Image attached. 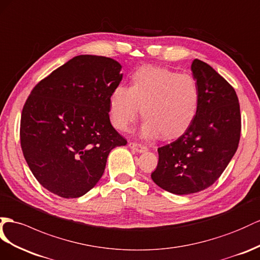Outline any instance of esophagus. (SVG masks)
<instances>
[{
    "mask_svg": "<svg viewBox=\"0 0 260 260\" xmlns=\"http://www.w3.org/2000/svg\"><path fill=\"white\" fill-rule=\"evenodd\" d=\"M128 146H129L131 149H133L134 151H137V152H145V151H147V147H146V146L143 145V144L131 142V143L128 144Z\"/></svg>",
    "mask_w": 260,
    "mask_h": 260,
    "instance_id": "34e87169",
    "label": "esophagus"
}]
</instances>
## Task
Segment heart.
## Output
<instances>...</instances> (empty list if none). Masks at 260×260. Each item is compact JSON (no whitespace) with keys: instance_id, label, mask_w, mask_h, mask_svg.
<instances>
[{"instance_id":"1","label":"heart","mask_w":260,"mask_h":260,"mask_svg":"<svg viewBox=\"0 0 260 260\" xmlns=\"http://www.w3.org/2000/svg\"><path fill=\"white\" fill-rule=\"evenodd\" d=\"M200 89L193 77L164 67L144 66L129 78L128 88L117 86L109 100L112 124L127 132L138 117L145 119V136L180 137L193 124L200 105Z\"/></svg>"}]
</instances>
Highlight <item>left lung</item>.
Segmentation results:
<instances>
[{"instance_id": "obj_1", "label": "left lung", "mask_w": 260, "mask_h": 260, "mask_svg": "<svg viewBox=\"0 0 260 260\" xmlns=\"http://www.w3.org/2000/svg\"><path fill=\"white\" fill-rule=\"evenodd\" d=\"M200 89L198 115L177 141L158 148L151 179L175 194H191L211 187L235 155L241 138V110L234 88L208 63L191 64Z\"/></svg>"}]
</instances>
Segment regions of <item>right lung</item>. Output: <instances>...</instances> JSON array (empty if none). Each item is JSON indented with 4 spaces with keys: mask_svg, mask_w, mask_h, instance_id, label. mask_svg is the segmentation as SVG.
I'll return each mask as SVG.
<instances>
[{
    "mask_svg": "<svg viewBox=\"0 0 260 260\" xmlns=\"http://www.w3.org/2000/svg\"><path fill=\"white\" fill-rule=\"evenodd\" d=\"M122 66L108 57L70 59L31 90L21 117V146L45 189L79 198L101 179L110 151L126 139L110 122L109 100Z\"/></svg>",
    "mask_w": 260,
    "mask_h": 260,
    "instance_id": "obj_1",
    "label": "right lung"
}]
</instances>
